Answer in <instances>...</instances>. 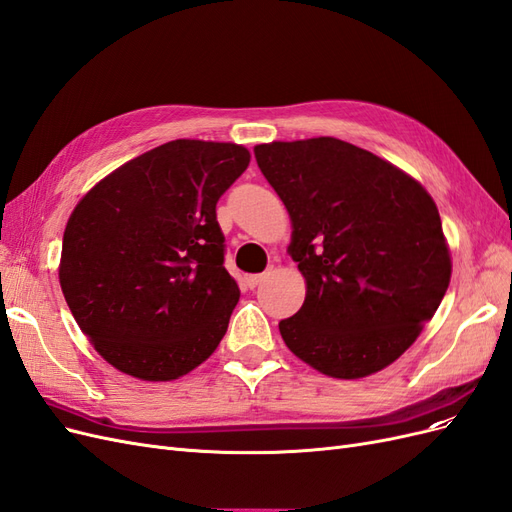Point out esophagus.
I'll return each mask as SVG.
<instances>
[{"instance_id": "34e87169", "label": "esophagus", "mask_w": 512, "mask_h": 512, "mask_svg": "<svg viewBox=\"0 0 512 512\" xmlns=\"http://www.w3.org/2000/svg\"><path fill=\"white\" fill-rule=\"evenodd\" d=\"M262 280H265V275H247L245 277V284L250 286V288H256Z\"/></svg>"}]
</instances>
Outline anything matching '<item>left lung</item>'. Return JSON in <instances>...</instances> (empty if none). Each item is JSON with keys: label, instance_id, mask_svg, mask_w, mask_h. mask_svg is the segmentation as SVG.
<instances>
[{"label": "left lung", "instance_id": "left-lung-1", "mask_svg": "<svg viewBox=\"0 0 512 512\" xmlns=\"http://www.w3.org/2000/svg\"><path fill=\"white\" fill-rule=\"evenodd\" d=\"M292 220L288 252L307 282L280 322L286 346L331 378L399 359L451 282L440 213L404 170L331 136L254 147Z\"/></svg>", "mask_w": 512, "mask_h": 512}]
</instances>
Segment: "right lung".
<instances>
[{
    "label": "right lung",
    "instance_id": "add662e5",
    "mask_svg": "<svg viewBox=\"0 0 512 512\" xmlns=\"http://www.w3.org/2000/svg\"><path fill=\"white\" fill-rule=\"evenodd\" d=\"M250 164L235 143H164L119 166L74 207L59 284L104 361L164 382L213 354L239 286L215 215Z\"/></svg>",
    "mask_w": 512,
    "mask_h": 512
}]
</instances>
